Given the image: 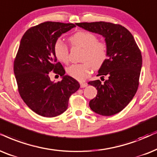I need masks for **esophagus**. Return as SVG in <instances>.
<instances>
[{
    "label": "esophagus",
    "instance_id": "34e87169",
    "mask_svg": "<svg viewBox=\"0 0 157 157\" xmlns=\"http://www.w3.org/2000/svg\"><path fill=\"white\" fill-rule=\"evenodd\" d=\"M87 86H88V84H87V83H85V82L80 83V88H85V87H87Z\"/></svg>",
    "mask_w": 157,
    "mask_h": 157
}]
</instances>
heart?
<instances>
[{"instance_id":"obj_1","label":"heart","mask_w":157,"mask_h":157,"mask_svg":"<svg viewBox=\"0 0 157 157\" xmlns=\"http://www.w3.org/2000/svg\"><path fill=\"white\" fill-rule=\"evenodd\" d=\"M73 46L83 48L81 64H72L67 69V72L75 80L84 81L90 75L92 69H98L104 64L108 57V48L106 43L98 41L93 33L87 31H79L69 38ZM53 51L56 59L61 62L67 64L69 60V48L61 40L54 43Z\"/></svg>"}]
</instances>
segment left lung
<instances>
[{
    "label": "left lung",
    "instance_id": "left-lung-1",
    "mask_svg": "<svg viewBox=\"0 0 157 157\" xmlns=\"http://www.w3.org/2000/svg\"><path fill=\"white\" fill-rule=\"evenodd\" d=\"M91 33L102 35L108 48V57L100 67L98 76L104 80L90 81L97 90L90 101V108L103 116L121 112L131 101L139 85L142 56L131 33L122 25L105 21L76 23Z\"/></svg>",
    "mask_w": 157,
    "mask_h": 157
}]
</instances>
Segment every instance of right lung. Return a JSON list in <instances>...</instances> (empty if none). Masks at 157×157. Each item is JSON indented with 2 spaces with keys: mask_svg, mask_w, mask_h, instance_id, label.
<instances>
[{
  "mask_svg": "<svg viewBox=\"0 0 157 157\" xmlns=\"http://www.w3.org/2000/svg\"><path fill=\"white\" fill-rule=\"evenodd\" d=\"M76 27L74 24L45 21L26 31L13 64L18 90L29 108L40 116L53 117L67 110L69 98L80 88L73 77L65 75L57 62L53 46L63 33ZM51 71L62 77L51 81Z\"/></svg>",
  "mask_w": 157,
  "mask_h": 157,
  "instance_id": "1",
  "label": "right lung"
}]
</instances>
